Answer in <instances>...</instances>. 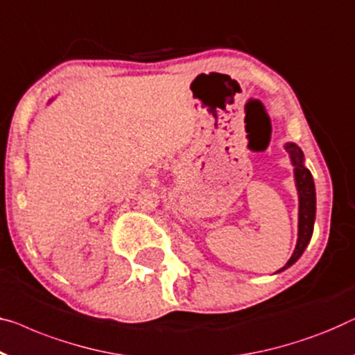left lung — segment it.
<instances>
[{"instance_id":"obj_1","label":"left lung","mask_w":355,"mask_h":355,"mask_svg":"<svg viewBox=\"0 0 355 355\" xmlns=\"http://www.w3.org/2000/svg\"><path fill=\"white\" fill-rule=\"evenodd\" d=\"M286 150H288L293 165H295V178L296 187L300 192V230H297V243L295 253L291 254L284 267L280 270L290 267L293 263H296L297 258L302 254V251L309 243L312 230H314V219H315V186L314 179L309 169L302 165V152L301 148L295 144H286Z\"/></svg>"}]
</instances>
